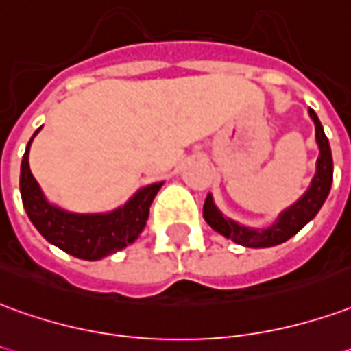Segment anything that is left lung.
I'll return each instance as SVG.
<instances>
[{
	"mask_svg": "<svg viewBox=\"0 0 351 351\" xmlns=\"http://www.w3.org/2000/svg\"><path fill=\"white\" fill-rule=\"evenodd\" d=\"M308 114L315 125V141L319 146V158L315 163V175H313L312 184L306 190V193L296 201L295 205H291L289 209L283 210L271 226L264 228V230H252V228L241 226V224L226 218L217 209V205H215V201L209 193L205 199V205H203V218L207 220V224L215 232L232 239L237 245L252 247V249H264V247L285 243L287 239H291L293 235L298 234L319 213L321 205L325 203L330 192V184H332V156H330L329 141L325 136L319 117L315 116L312 108L308 110Z\"/></svg>",
	"mask_w": 351,
	"mask_h": 351,
	"instance_id": "left-lung-1",
	"label": "left lung"
}]
</instances>
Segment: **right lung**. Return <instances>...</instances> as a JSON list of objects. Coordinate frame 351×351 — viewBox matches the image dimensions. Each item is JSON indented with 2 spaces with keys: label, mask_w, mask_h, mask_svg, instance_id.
<instances>
[{
  "label": "right lung",
  "mask_w": 351,
  "mask_h": 351,
  "mask_svg": "<svg viewBox=\"0 0 351 351\" xmlns=\"http://www.w3.org/2000/svg\"><path fill=\"white\" fill-rule=\"evenodd\" d=\"M41 129V127H39ZM39 129L34 136L39 133ZM34 136L26 146L21 165L22 205L28 213L32 224L49 243L56 245L68 254L83 261H100L108 254L121 251L133 243L146 226L150 205L163 182L141 188L123 207L100 215L68 213L51 205L34 178L28 165V152Z\"/></svg>",
  "instance_id": "obj_1"
}]
</instances>
